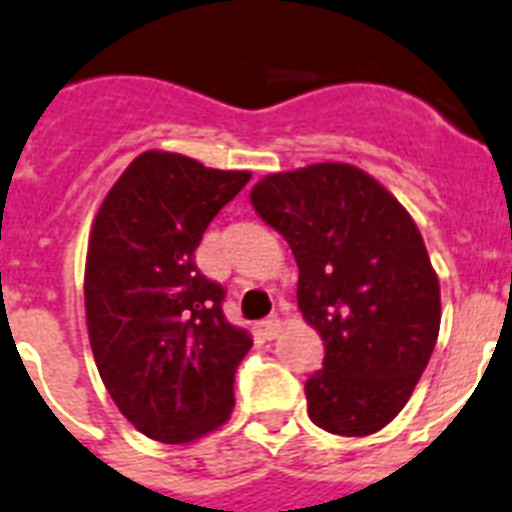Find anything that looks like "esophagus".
Here are the masks:
<instances>
[{"label": "esophagus", "mask_w": 512, "mask_h": 512, "mask_svg": "<svg viewBox=\"0 0 512 512\" xmlns=\"http://www.w3.org/2000/svg\"><path fill=\"white\" fill-rule=\"evenodd\" d=\"M257 334L263 336V339H276L281 334V321H278L276 315L273 318H265V321L257 323Z\"/></svg>", "instance_id": "1"}]
</instances>
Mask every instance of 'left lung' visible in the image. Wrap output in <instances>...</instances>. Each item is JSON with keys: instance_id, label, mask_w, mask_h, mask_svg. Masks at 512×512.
<instances>
[{"instance_id": "obj_1", "label": "left lung", "mask_w": 512, "mask_h": 512, "mask_svg": "<svg viewBox=\"0 0 512 512\" xmlns=\"http://www.w3.org/2000/svg\"><path fill=\"white\" fill-rule=\"evenodd\" d=\"M299 268L297 302L326 344L307 415L339 436L384 429L410 400L439 336V281L421 231L347 162L265 176L249 194Z\"/></svg>"}]
</instances>
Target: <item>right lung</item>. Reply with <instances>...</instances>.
Returning a JSON list of instances; mask_svg holds the SVG:
<instances>
[{"instance_id": "right-lung-1", "label": "right lung", "mask_w": 512, "mask_h": 512, "mask_svg": "<svg viewBox=\"0 0 512 512\" xmlns=\"http://www.w3.org/2000/svg\"><path fill=\"white\" fill-rule=\"evenodd\" d=\"M247 181V170L152 149L94 218L83 281L91 352L120 413L157 442L199 439L234 410L252 339L226 321V289L199 273L194 252Z\"/></svg>"}]
</instances>
